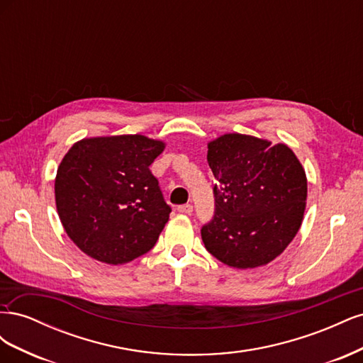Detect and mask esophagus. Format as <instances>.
<instances>
[{
	"label": "esophagus",
	"instance_id": "obj_1",
	"mask_svg": "<svg viewBox=\"0 0 363 363\" xmlns=\"http://www.w3.org/2000/svg\"><path fill=\"white\" fill-rule=\"evenodd\" d=\"M177 211H179L180 213L191 215V213H192V211H194V207H192V204H183V206H179Z\"/></svg>",
	"mask_w": 363,
	"mask_h": 363
}]
</instances>
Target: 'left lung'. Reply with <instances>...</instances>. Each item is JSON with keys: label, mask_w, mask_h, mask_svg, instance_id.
I'll return each instance as SVG.
<instances>
[{"label": "left lung", "mask_w": 363, "mask_h": 363, "mask_svg": "<svg viewBox=\"0 0 363 363\" xmlns=\"http://www.w3.org/2000/svg\"><path fill=\"white\" fill-rule=\"evenodd\" d=\"M215 213L201 227L206 250L228 267L247 269L280 256L300 230L307 179L284 144L228 133L207 145Z\"/></svg>", "instance_id": "left-lung-1"}]
</instances>
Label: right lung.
<instances>
[{
    "mask_svg": "<svg viewBox=\"0 0 363 363\" xmlns=\"http://www.w3.org/2000/svg\"><path fill=\"white\" fill-rule=\"evenodd\" d=\"M164 144L142 135L82 139L60 162L54 183L65 232L87 256L123 265L156 245L168 223L150 164Z\"/></svg>",
    "mask_w": 363,
    "mask_h": 363,
    "instance_id": "add662e5",
    "label": "right lung"
}]
</instances>
